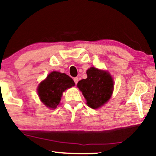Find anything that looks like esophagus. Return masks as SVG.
I'll list each match as a JSON object with an SVG mask.
<instances>
[{
  "label": "esophagus",
  "instance_id": "34e87169",
  "mask_svg": "<svg viewBox=\"0 0 156 156\" xmlns=\"http://www.w3.org/2000/svg\"><path fill=\"white\" fill-rule=\"evenodd\" d=\"M78 78L77 77H74V83H75V84H77V82H78Z\"/></svg>",
  "mask_w": 156,
  "mask_h": 156
}]
</instances>
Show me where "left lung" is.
Instances as JSON below:
<instances>
[{
  "instance_id": "1",
  "label": "left lung",
  "mask_w": 156,
  "mask_h": 156,
  "mask_svg": "<svg viewBox=\"0 0 156 156\" xmlns=\"http://www.w3.org/2000/svg\"><path fill=\"white\" fill-rule=\"evenodd\" d=\"M87 78L77 83L87 104L92 109H98L108 102L114 89V82L107 71L91 67L87 71Z\"/></svg>"
}]
</instances>
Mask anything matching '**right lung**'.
Masks as SVG:
<instances>
[{"instance_id": "1", "label": "right lung", "mask_w": 156, "mask_h": 156, "mask_svg": "<svg viewBox=\"0 0 156 156\" xmlns=\"http://www.w3.org/2000/svg\"><path fill=\"white\" fill-rule=\"evenodd\" d=\"M75 85L73 80L64 73L52 72L38 87L40 100L48 108L55 109L59 104L62 93Z\"/></svg>"}]
</instances>
